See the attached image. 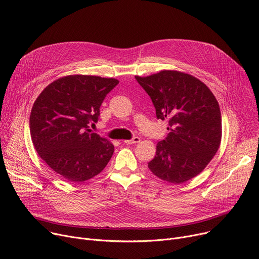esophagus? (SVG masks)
<instances>
[{
  "mask_svg": "<svg viewBox=\"0 0 259 259\" xmlns=\"http://www.w3.org/2000/svg\"><path fill=\"white\" fill-rule=\"evenodd\" d=\"M140 141H141V139H140V138H138V137H135V138H133L132 140L124 141V143H125L126 145H133V144H138V143H140Z\"/></svg>",
  "mask_w": 259,
  "mask_h": 259,
  "instance_id": "esophagus-1",
  "label": "esophagus"
}]
</instances>
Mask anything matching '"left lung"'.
Returning <instances> with one entry per match:
<instances>
[{
  "label": "left lung",
  "instance_id": "8db88e82",
  "mask_svg": "<svg viewBox=\"0 0 259 259\" xmlns=\"http://www.w3.org/2000/svg\"><path fill=\"white\" fill-rule=\"evenodd\" d=\"M150 97L156 117L169 120V133L148 162L160 180L182 184L199 174L217 152L222 140L219 102L198 78L174 70L135 76Z\"/></svg>",
  "mask_w": 259,
  "mask_h": 259
}]
</instances>
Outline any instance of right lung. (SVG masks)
Segmentation results:
<instances>
[{
  "instance_id": "1",
  "label": "right lung",
  "mask_w": 259,
  "mask_h": 259,
  "mask_svg": "<svg viewBox=\"0 0 259 259\" xmlns=\"http://www.w3.org/2000/svg\"><path fill=\"white\" fill-rule=\"evenodd\" d=\"M118 80L94 75H67L49 84L35 100L29 118L37 154L68 182L92 179L107 166L114 146L89 129Z\"/></svg>"
}]
</instances>
